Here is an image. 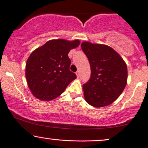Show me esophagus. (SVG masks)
Masks as SVG:
<instances>
[{
  "mask_svg": "<svg viewBox=\"0 0 148 148\" xmlns=\"http://www.w3.org/2000/svg\"><path fill=\"white\" fill-rule=\"evenodd\" d=\"M76 76L78 77H78L80 76V72H79V71H77V72H76Z\"/></svg>",
  "mask_w": 148,
  "mask_h": 148,
  "instance_id": "esophagus-1",
  "label": "esophagus"
}]
</instances>
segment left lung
Returning a JSON list of instances; mask_svg holds the SVG:
<instances>
[{"label": "left lung", "instance_id": "left-lung-1", "mask_svg": "<svg viewBox=\"0 0 148 148\" xmlns=\"http://www.w3.org/2000/svg\"><path fill=\"white\" fill-rule=\"evenodd\" d=\"M82 51L90 65L91 76L83 84L85 101L94 107L108 106L115 101L125 88L127 67L112 47L84 41Z\"/></svg>", "mask_w": 148, "mask_h": 148}]
</instances>
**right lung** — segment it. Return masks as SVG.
I'll return each instance as SVG.
<instances>
[{
  "label": "right lung",
  "mask_w": 148,
  "mask_h": 148,
  "mask_svg": "<svg viewBox=\"0 0 148 148\" xmlns=\"http://www.w3.org/2000/svg\"><path fill=\"white\" fill-rule=\"evenodd\" d=\"M78 39H51L35 49L27 60L25 76L31 92L37 99L51 101L65 90L76 75L70 70L68 54L78 47Z\"/></svg>",
  "instance_id": "right-lung-1"
}]
</instances>
